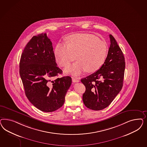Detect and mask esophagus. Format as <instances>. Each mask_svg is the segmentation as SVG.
Instances as JSON below:
<instances>
[{"label": "esophagus", "instance_id": "obj_1", "mask_svg": "<svg viewBox=\"0 0 147 147\" xmlns=\"http://www.w3.org/2000/svg\"><path fill=\"white\" fill-rule=\"evenodd\" d=\"M72 81H73V82H79V80L76 79V78H72Z\"/></svg>", "mask_w": 147, "mask_h": 147}]
</instances>
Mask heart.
I'll use <instances>...</instances> for the list:
<instances>
[{
    "label": "heart",
    "instance_id": "obj_1",
    "mask_svg": "<svg viewBox=\"0 0 147 147\" xmlns=\"http://www.w3.org/2000/svg\"><path fill=\"white\" fill-rule=\"evenodd\" d=\"M69 43L59 42L54 54L59 64L62 67L79 60L65 71L76 75L86 69L88 72L96 71L102 66L107 55V47L103 42L89 34H76L68 38Z\"/></svg>",
    "mask_w": 147,
    "mask_h": 147
}]
</instances>
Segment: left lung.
<instances>
[{
    "instance_id": "obj_1",
    "label": "left lung",
    "mask_w": 147,
    "mask_h": 147,
    "mask_svg": "<svg viewBox=\"0 0 147 147\" xmlns=\"http://www.w3.org/2000/svg\"><path fill=\"white\" fill-rule=\"evenodd\" d=\"M109 38L110 47L102 66L81 80L86 87L82 95L83 102L88 108L94 111L108 107L123 86L125 57L113 36L110 34Z\"/></svg>"
}]
</instances>
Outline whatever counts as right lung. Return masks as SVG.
I'll use <instances>...</instances> for the list:
<instances>
[{"label":"right lung","mask_w":147,"mask_h":147,"mask_svg":"<svg viewBox=\"0 0 147 147\" xmlns=\"http://www.w3.org/2000/svg\"><path fill=\"white\" fill-rule=\"evenodd\" d=\"M19 67L26 96L33 106L44 112L62 107L71 78H55L62 71L57 66L52 43L46 33L33 36L27 43Z\"/></svg>","instance_id":"obj_1"}]
</instances>
